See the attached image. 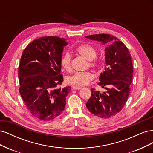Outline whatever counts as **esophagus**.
Masks as SVG:
<instances>
[{
	"instance_id": "34e87169",
	"label": "esophagus",
	"mask_w": 153,
	"mask_h": 153,
	"mask_svg": "<svg viewBox=\"0 0 153 153\" xmlns=\"http://www.w3.org/2000/svg\"><path fill=\"white\" fill-rule=\"evenodd\" d=\"M82 89V87H78V86H73L72 87L73 90H79Z\"/></svg>"
}]
</instances>
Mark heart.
Here are the masks:
<instances>
[{
	"instance_id": "heart-1",
	"label": "heart",
	"mask_w": 153,
	"mask_h": 153,
	"mask_svg": "<svg viewBox=\"0 0 153 153\" xmlns=\"http://www.w3.org/2000/svg\"><path fill=\"white\" fill-rule=\"evenodd\" d=\"M75 52L88 61L87 66L94 69H98L100 66V60L96 57V50L92 46L88 44H82L75 48ZM61 67L66 71L71 69V57L68 52L64 53L60 60ZM94 74L89 71L76 72L66 77L69 84L83 86L87 85L94 78Z\"/></svg>"
}]
</instances>
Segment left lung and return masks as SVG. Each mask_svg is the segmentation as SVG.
Masks as SVG:
<instances>
[{
    "mask_svg": "<svg viewBox=\"0 0 153 153\" xmlns=\"http://www.w3.org/2000/svg\"><path fill=\"white\" fill-rule=\"evenodd\" d=\"M85 37L106 44L105 71L101 73L98 84L106 91L100 93L92 88L86 106L94 115L108 119L121 112L130 93L133 72L131 56L126 46L112 35L98 34Z\"/></svg>",
    "mask_w": 153,
    "mask_h": 153,
    "instance_id": "1",
    "label": "left lung"
}]
</instances>
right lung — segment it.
<instances>
[{
	"label": "right lung",
	"mask_w": 153,
	"mask_h": 153,
	"mask_svg": "<svg viewBox=\"0 0 153 153\" xmlns=\"http://www.w3.org/2000/svg\"><path fill=\"white\" fill-rule=\"evenodd\" d=\"M68 44L59 37L44 36L29 44L22 53L19 91L29 112L40 121H52L65 108L71 87L58 85L63 81L60 60Z\"/></svg>",
	"instance_id": "right-lung-1"
}]
</instances>
